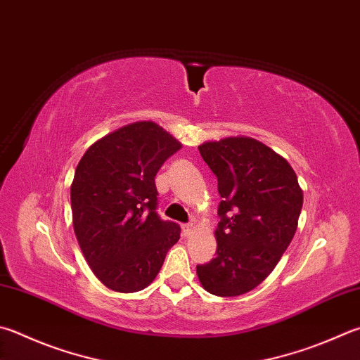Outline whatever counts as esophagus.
Segmentation results:
<instances>
[{
  "label": "esophagus",
  "mask_w": 360,
  "mask_h": 360,
  "mask_svg": "<svg viewBox=\"0 0 360 360\" xmlns=\"http://www.w3.org/2000/svg\"><path fill=\"white\" fill-rule=\"evenodd\" d=\"M193 230H195V226L193 225H182V233H184V236H191V234L193 233Z\"/></svg>",
  "instance_id": "esophagus-1"
}]
</instances>
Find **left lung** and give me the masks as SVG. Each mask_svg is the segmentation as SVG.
Returning a JSON list of instances; mask_svg holds the SVG:
<instances>
[{
  "mask_svg": "<svg viewBox=\"0 0 360 360\" xmlns=\"http://www.w3.org/2000/svg\"><path fill=\"white\" fill-rule=\"evenodd\" d=\"M217 176V257L197 266L200 283L221 297L252 291L274 271L297 228L304 193L282 155L250 136L198 146Z\"/></svg>",
  "mask_w": 360,
  "mask_h": 360,
  "instance_id": "8db88e82",
  "label": "left lung"
}]
</instances>
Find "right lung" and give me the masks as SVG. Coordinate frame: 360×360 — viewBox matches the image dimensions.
<instances>
[{
    "mask_svg": "<svg viewBox=\"0 0 360 360\" xmlns=\"http://www.w3.org/2000/svg\"><path fill=\"white\" fill-rule=\"evenodd\" d=\"M181 143L153 121L116 129L88 148L70 186L72 221L91 271L117 292L145 290L181 228L155 212L154 178Z\"/></svg>",
    "mask_w": 360,
    "mask_h": 360,
    "instance_id": "obj_1",
    "label": "right lung"
}]
</instances>
